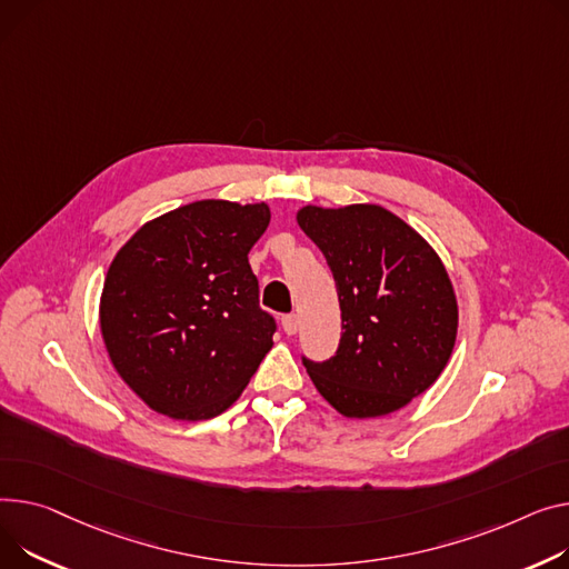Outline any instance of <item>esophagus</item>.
<instances>
[{
	"mask_svg": "<svg viewBox=\"0 0 569 569\" xmlns=\"http://www.w3.org/2000/svg\"><path fill=\"white\" fill-rule=\"evenodd\" d=\"M281 327H283V331H286L288 336H292V333H297V329H299V318H297L295 313L283 316V318H281Z\"/></svg>",
	"mask_w": 569,
	"mask_h": 569,
	"instance_id": "34e87169",
	"label": "esophagus"
}]
</instances>
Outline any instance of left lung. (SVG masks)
Returning a JSON list of instances; mask_svg holds the SVG:
<instances>
[{
  "label": "left lung",
  "instance_id": "8db88e82",
  "mask_svg": "<svg viewBox=\"0 0 569 569\" xmlns=\"http://www.w3.org/2000/svg\"><path fill=\"white\" fill-rule=\"evenodd\" d=\"M299 229L325 253L340 301L338 350L305 359L320 396L348 419L385 416L428 391L458 336V299L435 249L382 206H307Z\"/></svg>",
  "mask_w": 569,
  "mask_h": 569
}]
</instances>
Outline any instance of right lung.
<instances>
[{
    "instance_id": "1",
    "label": "right lung",
    "mask_w": 569,
    "mask_h": 569,
    "mask_svg": "<svg viewBox=\"0 0 569 569\" xmlns=\"http://www.w3.org/2000/svg\"><path fill=\"white\" fill-rule=\"evenodd\" d=\"M264 203L194 201L141 229L111 260L100 331L123 382L158 413L203 421L229 409L272 350L247 253Z\"/></svg>"
}]
</instances>
